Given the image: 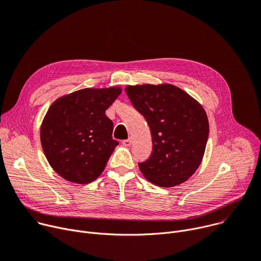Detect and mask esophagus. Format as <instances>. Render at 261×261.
<instances>
[{
    "mask_svg": "<svg viewBox=\"0 0 261 261\" xmlns=\"http://www.w3.org/2000/svg\"><path fill=\"white\" fill-rule=\"evenodd\" d=\"M121 144H123L126 147H129L132 144V140H131V138H128V140H124L123 142H121Z\"/></svg>",
    "mask_w": 261,
    "mask_h": 261,
    "instance_id": "1",
    "label": "esophagus"
}]
</instances>
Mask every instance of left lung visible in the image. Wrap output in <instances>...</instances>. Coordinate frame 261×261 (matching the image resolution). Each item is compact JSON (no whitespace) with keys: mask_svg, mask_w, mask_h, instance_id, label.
I'll list each match as a JSON object with an SVG mask.
<instances>
[{"mask_svg":"<svg viewBox=\"0 0 261 261\" xmlns=\"http://www.w3.org/2000/svg\"><path fill=\"white\" fill-rule=\"evenodd\" d=\"M126 93L151 131V156L138 164L145 178L163 188L189 179L201 164L209 136L200 102L171 84L129 85Z\"/></svg>","mask_w":261,"mask_h":261,"instance_id":"1","label":"left lung"}]
</instances>
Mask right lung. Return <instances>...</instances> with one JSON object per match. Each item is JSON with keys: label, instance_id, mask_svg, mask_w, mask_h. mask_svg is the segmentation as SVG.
<instances>
[{"label": "right lung", "instance_id": "1", "mask_svg": "<svg viewBox=\"0 0 261 261\" xmlns=\"http://www.w3.org/2000/svg\"><path fill=\"white\" fill-rule=\"evenodd\" d=\"M121 87L85 88L60 96L51 103L41 129L46 159L64 179L86 185L105 169L117 142L106 110L121 93Z\"/></svg>", "mask_w": 261, "mask_h": 261}]
</instances>
